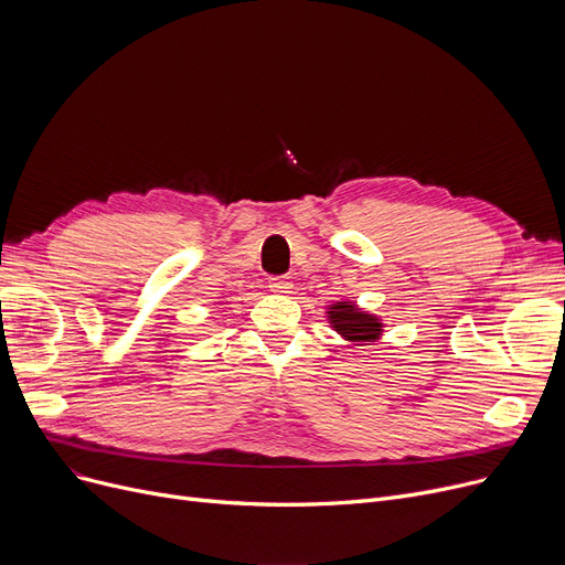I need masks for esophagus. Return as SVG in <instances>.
Instances as JSON below:
<instances>
[{
  "label": "esophagus",
  "mask_w": 565,
  "mask_h": 565,
  "mask_svg": "<svg viewBox=\"0 0 565 565\" xmlns=\"http://www.w3.org/2000/svg\"><path fill=\"white\" fill-rule=\"evenodd\" d=\"M267 288H270L273 292L284 295V292H290L292 284H290V279H288V277H273L270 281H267Z\"/></svg>",
  "instance_id": "obj_1"
}]
</instances>
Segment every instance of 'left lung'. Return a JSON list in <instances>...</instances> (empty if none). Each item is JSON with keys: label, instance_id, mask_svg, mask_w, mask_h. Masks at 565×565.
Listing matches in <instances>:
<instances>
[{"label": "left lung", "instance_id": "left-lung-1", "mask_svg": "<svg viewBox=\"0 0 565 565\" xmlns=\"http://www.w3.org/2000/svg\"><path fill=\"white\" fill-rule=\"evenodd\" d=\"M328 322L330 328L343 339L354 345H373L382 339L384 322L380 316L364 311L358 302L339 300L328 307Z\"/></svg>", "mask_w": 565, "mask_h": 565}]
</instances>
